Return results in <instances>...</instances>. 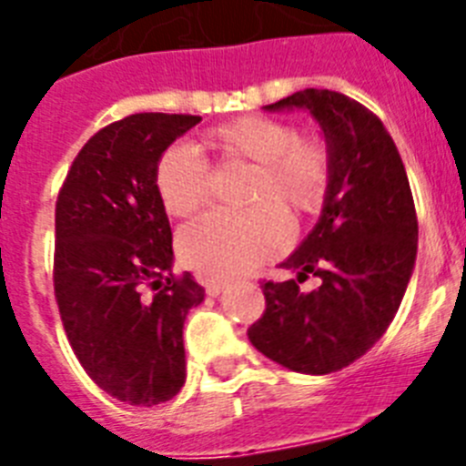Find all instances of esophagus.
<instances>
[{
	"label": "esophagus",
	"mask_w": 466,
	"mask_h": 466,
	"mask_svg": "<svg viewBox=\"0 0 466 466\" xmlns=\"http://www.w3.org/2000/svg\"><path fill=\"white\" fill-rule=\"evenodd\" d=\"M226 282L224 279H205V291H208L209 296H219L221 291H224Z\"/></svg>",
	"instance_id": "34e87169"
}]
</instances>
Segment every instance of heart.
Returning a JSON list of instances; mask_svg holds the SVG:
<instances>
[{
    "mask_svg": "<svg viewBox=\"0 0 466 466\" xmlns=\"http://www.w3.org/2000/svg\"><path fill=\"white\" fill-rule=\"evenodd\" d=\"M205 149L219 163L254 167L247 212H209L188 224L177 238L188 268L214 278H233L268 261L284 247L279 217L296 224L324 203L331 158L324 139L296 133L289 121L275 116L233 118L212 127ZM158 200L170 217L184 219L203 208L209 196V167L187 147H170L154 170Z\"/></svg>",
    "mask_w": 466,
    "mask_h": 466,
    "instance_id": "1",
    "label": "heart"
}]
</instances>
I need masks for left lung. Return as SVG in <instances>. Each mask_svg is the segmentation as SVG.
Masks as SVG:
<instances>
[{"label": "left lung", "instance_id": "1", "mask_svg": "<svg viewBox=\"0 0 466 466\" xmlns=\"http://www.w3.org/2000/svg\"><path fill=\"white\" fill-rule=\"evenodd\" d=\"M308 109L327 139L331 177L319 221L263 282L266 310L247 336L291 371H340L378 343L401 306L418 254V217L406 167L380 118L336 90L306 88L266 106ZM320 278L303 295L298 282Z\"/></svg>", "mask_w": 466, "mask_h": 466}]
</instances>
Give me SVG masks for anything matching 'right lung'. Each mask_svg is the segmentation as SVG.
<instances>
[{
	"label": "right lung",
	"instance_id": "obj_1",
	"mask_svg": "<svg viewBox=\"0 0 466 466\" xmlns=\"http://www.w3.org/2000/svg\"><path fill=\"white\" fill-rule=\"evenodd\" d=\"M191 114H133L97 130L56 203L53 287L74 355L97 387L156 406L187 380L182 329L205 289L172 273V230L154 187Z\"/></svg>",
	"mask_w": 466,
	"mask_h": 466
}]
</instances>
